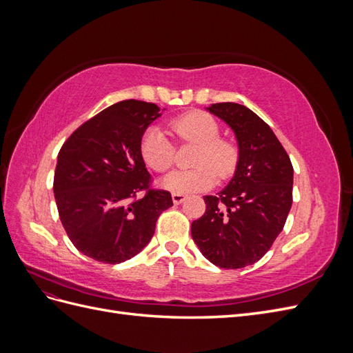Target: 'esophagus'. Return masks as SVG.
Returning a JSON list of instances; mask_svg holds the SVG:
<instances>
[{
  "mask_svg": "<svg viewBox=\"0 0 353 353\" xmlns=\"http://www.w3.org/2000/svg\"><path fill=\"white\" fill-rule=\"evenodd\" d=\"M185 199H187V196H184V194H172V201L175 203V205H181V203H183Z\"/></svg>",
  "mask_w": 353,
  "mask_h": 353,
  "instance_id": "obj_1",
  "label": "esophagus"
}]
</instances>
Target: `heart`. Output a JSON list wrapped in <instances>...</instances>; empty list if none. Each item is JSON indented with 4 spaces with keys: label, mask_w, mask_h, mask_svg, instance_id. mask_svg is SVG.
<instances>
[{
    "label": "heart",
    "mask_w": 353,
    "mask_h": 353,
    "mask_svg": "<svg viewBox=\"0 0 353 353\" xmlns=\"http://www.w3.org/2000/svg\"><path fill=\"white\" fill-rule=\"evenodd\" d=\"M169 130L179 141L197 144L191 169H178L160 181V187L174 194H190L210 188L216 181L232 175L239 162L234 143L219 138V125L209 114L191 112L169 122ZM141 157L147 166L165 172L174 165L175 147L159 128H150L140 144Z\"/></svg>",
    "instance_id": "1"
}]
</instances>
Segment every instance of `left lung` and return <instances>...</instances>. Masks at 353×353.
I'll list each match as a JSON object with an SVG mask.
<instances>
[{"mask_svg": "<svg viewBox=\"0 0 353 353\" xmlns=\"http://www.w3.org/2000/svg\"><path fill=\"white\" fill-rule=\"evenodd\" d=\"M206 110L232 130L239 162L225 188L203 197L206 212L191 223V237L213 265L244 268L283 231L293 201V166L270 125L245 105L216 103Z\"/></svg>", "mask_w": 353, "mask_h": 353, "instance_id": "left-lung-1", "label": "left lung"}]
</instances>
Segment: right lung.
<instances>
[{
  "label": "right lung",
  "mask_w": 353,
  "mask_h": 353,
  "mask_svg": "<svg viewBox=\"0 0 353 353\" xmlns=\"http://www.w3.org/2000/svg\"><path fill=\"white\" fill-rule=\"evenodd\" d=\"M163 110L119 101L82 123L61 147L54 174L60 221L74 248L94 261L134 258L152 240L160 213L174 205L169 191L148 188L140 152L145 130Z\"/></svg>",
  "instance_id": "obj_1"
}]
</instances>
